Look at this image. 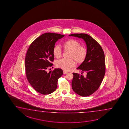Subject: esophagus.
Masks as SVG:
<instances>
[{"instance_id": "esophagus-1", "label": "esophagus", "mask_w": 129, "mask_h": 129, "mask_svg": "<svg viewBox=\"0 0 129 129\" xmlns=\"http://www.w3.org/2000/svg\"><path fill=\"white\" fill-rule=\"evenodd\" d=\"M68 73V71H63V74H66Z\"/></svg>"}]
</instances>
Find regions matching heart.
<instances>
[{
	"instance_id": "heart-1",
	"label": "heart",
	"mask_w": 129,
	"mask_h": 129,
	"mask_svg": "<svg viewBox=\"0 0 129 129\" xmlns=\"http://www.w3.org/2000/svg\"><path fill=\"white\" fill-rule=\"evenodd\" d=\"M62 45L64 50L70 51L68 54L69 58H62L57 61L56 66L58 68L64 71H69L75 65L74 60L77 63H82L85 60L87 50L86 48L81 46L78 41L70 39L65 41ZM53 53L56 58H58L62 56V51L58 46L56 45L53 47Z\"/></svg>"
}]
</instances>
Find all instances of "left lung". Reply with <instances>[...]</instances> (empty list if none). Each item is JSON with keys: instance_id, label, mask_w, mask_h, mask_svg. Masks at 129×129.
I'll use <instances>...</instances> for the list:
<instances>
[{"instance_id": "left-lung-1", "label": "left lung", "mask_w": 129, "mask_h": 129, "mask_svg": "<svg viewBox=\"0 0 129 129\" xmlns=\"http://www.w3.org/2000/svg\"><path fill=\"white\" fill-rule=\"evenodd\" d=\"M69 36L83 39L87 47V55L82 63L77 68L84 76L73 73L72 88L76 93L82 96H90L95 92L101 85L105 73V56L101 46L90 36L85 33H75Z\"/></svg>"}]
</instances>
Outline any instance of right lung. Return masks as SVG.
Here are the masks:
<instances>
[{"label":"right lung","mask_w":129,"mask_h":129,"mask_svg":"<svg viewBox=\"0 0 129 129\" xmlns=\"http://www.w3.org/2000/svg\"><path fill=\"white\" fill-rule=\"evenodd\" d=\"M64 35L57 33H44L30 44L25 58V73L30 85L43 95L52 93L57 87L58 80L63 74L61 69L47 72L53 66V50L56 42Z\"/></svg>","instance_id":"1"}]
</instances>
